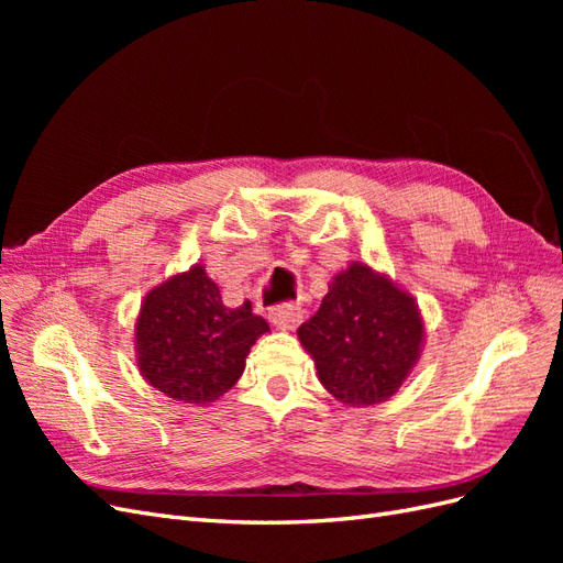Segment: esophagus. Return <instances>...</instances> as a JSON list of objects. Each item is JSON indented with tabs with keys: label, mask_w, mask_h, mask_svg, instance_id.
I'll use <instances>...</instances> for the list:
<instances>
[{
	"label": "esophagus",
	"mask_w": 563,
	"mask_h": 563,
	"mask_svg": "<svg viewBox=\"0 0 563 563\" xmlns=\"http://www.w3.org/2000/svg\"><path fill=\"white\" fill-rule=\"evenodd\" d=\"M302 319L298 302H282L269 310V321L279 329H296Z\"/></svg>",
	"instance_id": "esophagus-1"
}]
</instances>
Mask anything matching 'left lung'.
Instances as JSON below:
<instances>
[{"label":"left lung","instance_id":"1","mask_svg":"<svg viewBox=\"0 0 563 563\" xmlns=\"http://www.w3.org/2000/svg\"><path fill=\"white\" fill-rule=\"evenodd\" d=\"M298 338L335 399L371 406L395 395L413 368L422 321L395 284L354 263L333 279L321 308L300 323Z\"/></svg>","mask_w":563,"mask_h":563}]
</instances>
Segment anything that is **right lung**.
Here are the masks:
<instances>
[{"mask_svg": "<svg viewBox=\"0 0 563 563\" xmlns=\"http://www.w3.org/2000/svg\"><path fill=\"white\" fill-rule=\"evenodd\" d=\"M267 321L246 300L225 308L203 267L157 286L143 302L135 327L139 366L166 397L209 404L240 380L246 354Z\"/></svg>", "mask_w": 563, "mask_h": 563, "instance_id": "1", "label": "right lung"}]
</instances>
